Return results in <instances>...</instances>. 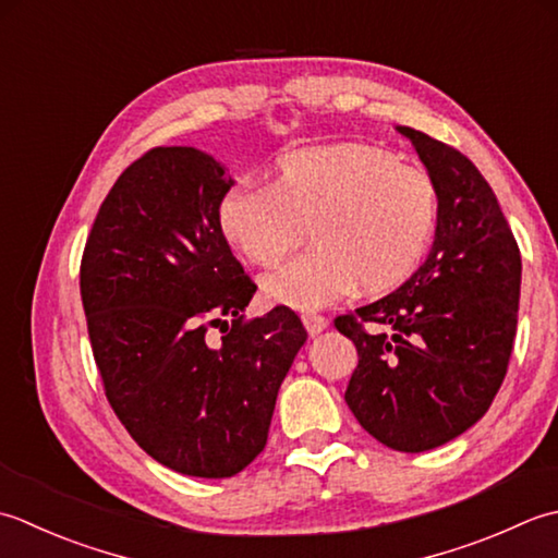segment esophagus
<instances>
[{
	"instance_id": "obj_1",
	"label": "esophagus",
	"mask_w": 558,
	"mask_h": 558,
	"mask_svg": "<svg viewBox=\"0 0 558 558\" xmlns=\"http://www.w3.org/2000/svg\"><path fill=\"white\" fill-rule=\"evenodd\" d=\"M303 325H305V329H308L311 337L320 335L323 329H327V320H325V317H323V315H315V313H305V315H303Z\"/></svg>"
}]
</instances>
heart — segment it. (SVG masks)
<instances>
[{
	"instance_id": "obj_1",
	"label": "heart",
	"mask_w": 558,
	"mask_h": 558,
	"mask_svg": "<svg viewBox=\"0 0 558 558\" xmlns=\"http://www.w3.org/2000/svg\"><path fill=\"white\" fill-rule=\"evenodd\" d=\"M438 216L428 173L361 144L281 154L271 183H238L216 209L226 241L255 265L279 263L308 226L313 245L263 279L269 303L295 311L325 308L356 283L366 293L400 287L424 259Z\"/></svg>"
}]
</instances>
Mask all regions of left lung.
Listing matches in <instances>:
<instances>
[{"instance_id":"8db88e82","label":"left lung","mask_w":558,"mask_h":558,"mask_svg":"<svg viewBox=\"0 0 558 558\" xmlns=\"http://www.w3.org/2000/svg\"><path fill=\"white\" fill-rule=\"evenodd\" d=\"M438 187L428 257L400 289L342 315L359 366L344 400L359 424L400 452L434 450L492 407L513 351L520 250L494 190L468 156L397 128Z\"/></svg>"}]
</instances>
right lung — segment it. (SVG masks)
I'll return each instance as SVG.
<instances>
[{
    "label": "right lung",
    "instance_id": "1",
    "mask_svg": "<svg viewBox=\"0 0 558 558\" xmlns=\"http://www.w3.org/2000/svg\"><path fill=\"white\" fill-rule=\"evenodd\" d=\"M231 187L214 156L158 146L112 185L82 259L110 407L156 462L202 480L233 476L265 450L279 388L308 339L287 305L243 323L257 287L216 221ZM219 324L230 332L214 345L206 332Z\"/></svg>",
    "mask_w": 558,
    "mask_h": 558
}]
</instances>
